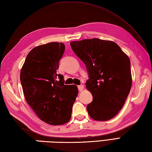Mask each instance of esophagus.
<instances>
[{
  "mask_svg": "<svg viewBox=\"0 0 152 152\" xmlns=\"http://www.w3.org/2000/svg\"><path fill=\"white\" fill-rule=\"evenodd\" d=\"M78 88L79 91H82L83 88H84V86H83V85L81 84V85H80V86H78Z\"/></svg>",
  "mask_w": 152,
  "mask_h": 152,
  "instance_id": "obj_1",
  "label": "esophagus"
}]
</instances>
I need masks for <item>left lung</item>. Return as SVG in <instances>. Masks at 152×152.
<instances>
[{
	"label": "left lung",
	"instance_id": "left-lung-1",
	"mask_svg": "<svg viewBox=\"0 0 152 152\" xmlns=\"http://www.w3.org/2000/svg\"><path fill=\"white\" fill-rule=\"evenodd\" d=\"M70 46L89 74L86 86L93 98L87 106L89 116L97 121L109 120L122 108L130 92L129 58L112 41L91 38L72 41Z\"/></svg>",
	"mask_w": 152,
	"mask_h": 152
}]
</instances>
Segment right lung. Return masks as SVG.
I'll return each mask as SVG.
<instances>
[{
  "mask_svg": "<svg viewBox=\"0 0 152 152\" xmlns=\"http://www.w3.org/2000/svg\"><path fill=\"white\" fill-rule=\"evenodd\" d=\"M64 44L50 42L34 48L25 59L20 80L25 100L42 121L63 125L71 118L72 106L78 94L75 85H64L57 74Z\"/></svg>",
  "mask_w": 152,
  "mask_h": 152,
  "instance_id": "add662e5",
  "label": "right lung"
}]
</instances>
